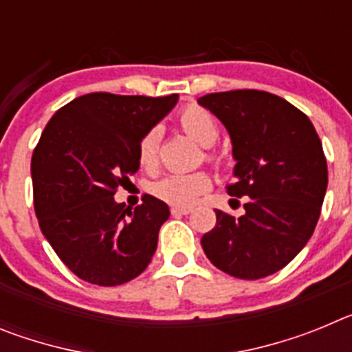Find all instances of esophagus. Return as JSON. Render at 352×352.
Listing matches in <instances>:
<instances>
[{
	"label": "esophagus",
	"instance_id": "1",
	"mask_svg": "<svg viewBox=\"0 0 352 352\" xmlns=\"http://www.w3.org/2000/svg\"><path fill=\"white\" fill-rule=\"evenodd\" d=\"M190 211H192L190 208H178V206L170 208V214H173V217H182V214H188Z\"/></svg>",
	"mask_w": 352,
	"mask_h": 352
}]
</instances>
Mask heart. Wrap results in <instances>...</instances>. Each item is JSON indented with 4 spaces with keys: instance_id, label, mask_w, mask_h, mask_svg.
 Returning a JSON list of instances; mask_svg holds the SVG:
<instances>
[{
    "instance_id": "heart-1",
    "label": "heart",
    "mask_w": 352,
    "mask_h": 352,
    "mask_svg": "<svg viewBox=\"0 0 352 352\" xmlns=\"http://www.w3.org/2000/svg\"><path fill=\"white\" fill-rule=\"evenodd\" d=\"M182 129L201 146H213L219 139V125L210 111L201 105H186L178 114ZM162 132L158 126H151L142 133L138 144V160L144 169H153L158 162V149H160ZM211 158H214L211 155ZM211 178L206 173H186V174H167L157 179L151 185V192L158 199L174 206H192L201 195L210 190Z\"/></svg>"
}]
</instances>
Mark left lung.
<instances>
[{"instance_id":"left-lung-1","label":"left lung","mask_w":352,"mask_h":352,"mask_svg":"<svg viewBox=\"0 0 352 352\" xmlns=\"http://www.w3.org/2000/svg\"><path fill=\"white\" fill-rule=\"evenodd\" d=\"M197 102L231 135L236 179L227 194L248 197L239 219L214 210L204 254L236 278L273 275L300 254L321 214L328 186L321 139L300 109L272 93L236 89Z\"/></svg>"}]
</instances>
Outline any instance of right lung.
Segmentation results:
<instances>
[{"label":"right lung","mask_w":352,"mask_h":352,"mask_svg":"<svg viewBox=\"0 0 352 352\" xmlns=\"http://www.w3.org/2000/svg\"><path fill=\"white\" fill-rule=\"evenodd\" d=\"M176 102L89 93L56 111L42 132L31 158L36 219L65 266L89 284H125L151 263L169 206L144 195L132 210L114 194L138 173L142 133Z\"/></svg>","instance_id":"obj_1"}]
</instances>
